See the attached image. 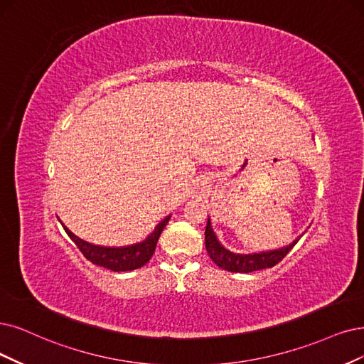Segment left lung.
Wrapping results in <instances>:
<instances>
[{"mask_svg": "<svg viewBox=\"0 0 364 364\" xmlns=\"http://www.w3.org/2000/svg\"><path fill=\"white\" fill-rule=\"evenodd\" d=\"M300 240L295 238L291 245L274 249V250H268V252H258V253H234L231 250H228L218 238V235L214 234L211 220L208 218L207 220V228H205V247L210 255V258L213 259L214 264H218L223 270L232 272V273H250V272H257V270H264V268H272L276 264H279L282 259H284L289 250L297 245V241Z\"/></svg>", "mask_w": 364, "mask_h": 364, "instance_id": "8db88e82", "label": "left lung"}]
</instances>
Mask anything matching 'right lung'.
<instances>
[{
  "mask_svg": "<svg viewBox=\"0 0 364 364\" xmlns=\"http://www.w3.org/2000/svg\"><path fill=\"white\" fill-rule=\"evenodd\" d=\"M169 219L171 216H166L154 228V231L144 241H141V243H134L123 247H107V246L88 243V241L75 235L60 219L58 220L61 222L67 235L73 240V243L77 246L80 252L84 253V257L90 262L107 268V270H112V272H132V270H136V268H141L151 259L159 237L161 231H164V228L168 225Z\"/></svg>",
  "mask_w": 364,
  "mask_h": 364,
  "instance_id": "1",
  "label": "right lung"
}]
</instances>
